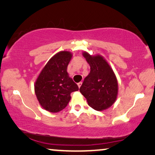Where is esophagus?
I'll return each instance as SVG.
<instances>
[{
    "instance_id": "obj_1",
    "label": "esophagus",
    "mask_w": 155,
    "mask_h": 155,
    "mask_svg": "<svg viewBox=\"0 0 155 155\" xmlns=\"http://www.w3.org/2000/svg\"><path fill=\"white\" fill-rule=\"evenodd\" d=\"M82 84V82H78V87H79V88L80 87H81Z\"/></svg>"
}]
</instances>
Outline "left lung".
<instances>
[{
    "instance_id": "obj_1",
    "label": "left lung",
    "mask_w": 155,
    "mask_h": 155,
    "mask_svg": "<svg viewBox=\"0 0 155 155\" xmlns=\"http://www.w3.org/2000/svg\"><path fill=\"white\" fill-rule=\"evenodd\" d=\"M82 55L90 65V72L84 78L80 92L90 107L97 111H103L111 107L117 97L116 75L102 56H92L87 52Z\"/></svg>"
}]
</instances>
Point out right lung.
<instances>
[{
	"label": "right lung",
	"instance_id": "1",
	"mask_svg": "<svg viewBox=\"0 0 155 155\" xmlns=\"http://www.w3.org/2000/svg\"><path fill=\"white\" fill-rule=\"evenodd\" d=\"M72 57L68 51H61L52 57L39 74L35 90L38 101L46 111L57 113L67 107L71 94L79 90L67 73Z\"/></svg>",
	"mask_w": 155,
	"mask_h": 155
}]
</instances>
